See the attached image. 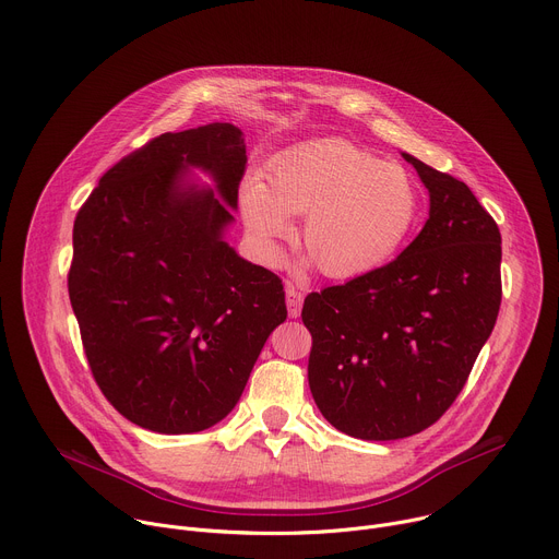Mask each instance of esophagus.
I'll return each instance as SVG.
<instances>
[{
    "mask_svg": "<svg viewBox=\"0 0 559 559\" xmlns=\"http://www.w3.org/2000/svg\"><path fill=\"white\" fill-rule=\"evenodd\" d=\"M285 305H287V311H289V316H292V318L300 316L302 294H300L292 283H287V287H285Z\"/></svg>",
    "mask_w": 559,
    "mask_h": 559,
    "instance_id": "esophagus-1",
    "label": "esophagus"
}]
</instances>
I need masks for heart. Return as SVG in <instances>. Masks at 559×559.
<instances>
[{"instance_id": "1", "label": "heart", "mask_w": 559, "mask_h": 559, "mask_svg": "<svg viewBox=\"0 0 559 559\" xmlns=\"http://www.w3.org/2000/svg\"><path fill=\"white\" fill-rule=\"evenodd\" d=\"M248 229L267 257L305 214L298 248L330 278H356L389 263L412 238L423 199L416 179L373 152L328 139L281 154L270 186L250 179L241 194Z\"/></svg>"}]
</instances>
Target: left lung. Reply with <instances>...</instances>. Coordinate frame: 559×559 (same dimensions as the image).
Returning <instances> with one entry per match:
<instances>
[{
	"instance_id": "left-lung-1",
	"label": "left lung",
	"mask_w": 559,
	"mask_h": 559,
	"mask_svg": "<svg viewBox=\"0 0 559 559\" xmlns=\"http://www.w3.org/2000/svg\"><path fill=\"white\" fill-rule=\"evenodd\" d=\"M429 190V218L395 261L311 292L307 378L321 414L360 440H397L453 405L493 332L502 236L466 183L403 152Z\"/></svg>"
}]
</instances>
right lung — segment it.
<instances>
[{"label":"right lung","mask_w":559,"mask_h":559,"mask_svg":"<svg viewBox=\"0 0 559 559\" xmlns=\"http://www.w3.org/2000/svg\"><path fill=\"white\" fill-rule=\"evenodd\" d=\"M246 164L231 123L166 132L115 164L76 212L68 294L84 352L108 403L143 429L223 420L287 318L281 278L223 241ZM190 167L215 190L186 185Z\"/></svg>","instance_id":"right-lung-1"}]
</instances>
